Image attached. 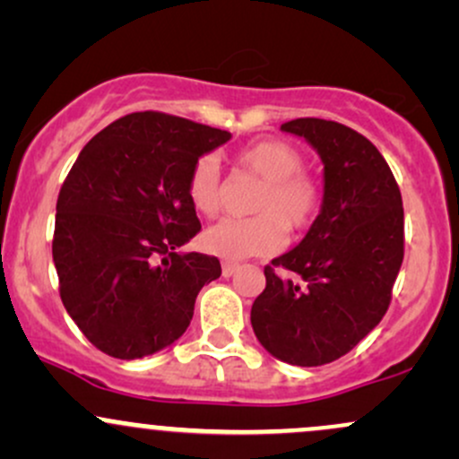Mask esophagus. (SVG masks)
<instances>
[{
    "label": "esophagus",
    "mask_w": 459,
    "mask_h": 459,
    "mask_svg": "<svg viewBox=\"0 0 459 459\" xmlns=\"http://www.w3.org/2000/svg\"><path fill=\"white\" fill-rule=\"evenodd\" d=\"M237 267H239V265H237V263H233V261H224V263H222V276H226V278L233 276V273L237 272Z\"/></svg>",
    "instance_id": "esophagus-1"
}]
</instances>
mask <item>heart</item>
<instances>
[{
    "instance_id": "obj_1",
    "label": "heart",
    "mask_w": 459,
    "mask_h": 459,
    "mask_svg": "<svg viewBox=\"0 0 459 459\" xmlns=\"http://www.w3.org/2000/svg\"><path fill=\"white\" fill-rule=\"evenodd\" d=\"M237 161L263 178L252 212L246 220H224L203 235L204 250L229 261L267 256L284 244L289 233L304 230L313 222L321 204V187L304 175V157L281 140H265L246 146ZM187 196L198 213L213 218L220 212V172L213 157H200L187 178Z\"/></svg>"
}]
</instances>
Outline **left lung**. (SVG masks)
I'll use <instances>...</instances> for the list:
<instances>
[{
  "label": "left lung",
  "mask_w": 459,
  "mask_h": 459,
  "mask_svg": "<svg viewBox=\"0 0 459 459\" xmlns=\"http://www.w3.org/2000/svg\"><path fill=\"white\" fill-rule=\"evenodd\" d=\"M281 129L317 151L324 200L307 237L265 267L250 321L273 358L319 367L354 350L386 315L403 261V203L382 152L358 131L324 118Z\"/></svg>",
  "instance_id": "1"
}]
</instances>
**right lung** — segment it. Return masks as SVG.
<instances>
[{
    "label": "right lung",
    "mask_w": 459,
    "mask_h": 459,
    "mask_svg": "<svg viewBox=\"0 0 459 459\" xmlns=\"http://www.w3.org/2000/svg\"><path fill=\"white\" fill-rule=\"evenodd\" d=\"M229 131L161 112L114 120L83 146L56 204L54 263L66 313L103 354L135 360L187 330L215 256L177 252L200 230L187 178Z\"/></svg>",
    "instance_id": "add662e5"
}]
</instances>
